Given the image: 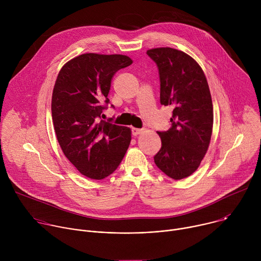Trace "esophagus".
I'll return each instance as SVG.
<instances>
[{"instance_id":"34e87169","label":"esophagus","mask_w":261,"mask_h":261,"mask_svg":"<svg viewBox=\"0 0 261 261\" xmlns=\"http://www.w3.org/2000/svg\"><path fill=\"white\" fill-rule=\"evenodd\" d=\"M143 129H138V128H132V134L134 135V136H136V135H138V134H141V133H143Z\"/></svg>"}]
</instances>
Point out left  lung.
<instances>
[{
	"label": "left lung",
	"instance_id": "obj_1",
	"mask_svg": "<svg viewBox=\"0 0 261 261\" xmlns=\"http://www.w3.org/2000/svg\"><path fill=\"white\" fill-rule=\"evenodd\" d=\"M158 66L160 102L172 106L171 128L157 132L162 146L154 160L173 179L191 175L203 159L213 132V102L206 77L189 55L171 47L148 49Z\"/></svg>",
	"mask_w": 261,
	"mask_h": 261
}]
</instances>
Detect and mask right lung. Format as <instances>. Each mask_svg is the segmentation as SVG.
I'll list each match as a JSON object with an SVG mask.
<instances>
[{"instance_id":"right-lung-1","label":"right lung","mask_w":261,"mask_h":261,"mask_svg":"<svg viewBox=\"0 0 261 261\" xmlns=\"http://www.w3.org/2000/svg\"><path fill=\"white\" fill-rule=\"evenodd\" d=\"M133 61L123 55L84 54L60 70L53 91L55 132L66 158L84 175L102 179L122 162L131 129L100 120L111 80Z\"/></svg>"}]
</instances>
